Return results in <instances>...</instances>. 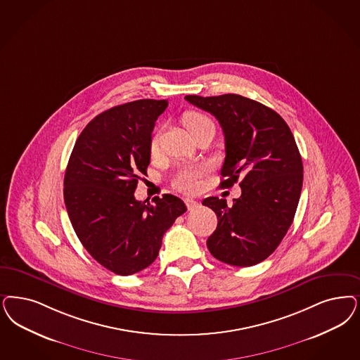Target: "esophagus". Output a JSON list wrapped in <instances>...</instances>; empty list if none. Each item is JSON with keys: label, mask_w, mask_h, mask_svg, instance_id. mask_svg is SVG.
Masks as SVG:
<instances>
[{"label": "esophagus", "mask_w": 360, "mask_h": 360, "mask_svg": "<svg viewBox=\"0 0 360 360\" xmlns=\"http://www.w3.org/2000/svg\"><path fill=\"white\" fill-rule=\"evenodd\" d=\"M185 203H186L188 210H195L199 206V203L195 199L186 198L185 199Z\"/></svg>", "instance_id": "34e87169"}]
</instances>
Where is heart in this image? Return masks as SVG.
I'll list each match as a JSON object with an SVG mask.
<instances>
[{"instance_id": "heart-1", "label": "heart", "mask_w": 360, "mask_h": 360, "mask_svg": "<svg viewBox=\"0 0 360 360\" xmlns=\"http://www.w3.org/2000/svg\"><path fill=\"white\" fill-rule=\"evenodd\" d=\"M182 122L185 124L187 131L194 136L199 129L206 124H212L210 118L199 112H187L182 117ZM160 149V134H154L150 141V151L151 154H157ZM205 174V169L202 166H186L178 170L174 176L173 185L181 191L185 193H194L199 188L200 178Z\"/></svg>"}]
</instances>
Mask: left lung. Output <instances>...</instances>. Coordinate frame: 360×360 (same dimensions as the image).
<instances>
[{"mask_svg": "<svg viewBox=\"0 0 360 360\" xmlns=\"http://www.w3.org/2000/svg\"><path fill=\"white\" fill-rule=\"evenodd\" d=\"M222 126L226 158L222 187L238 179L242 194L227 206L209 197L202 205L217 214L207 239L214 258L238 267L264 261L279 246L294 221L303 185V163L294 136L273 109L238 94L186 96Z\"/></svg>", "mask_w": 360, "mask_h": 360, "instance_id": "8db88e82", "label": "left lung"}]
</instances>
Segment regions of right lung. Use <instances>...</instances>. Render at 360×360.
Here are the masks:
<instances>
[{"label": "right lung", "instance_id": "right-lung-1", "mask_svg": "<svg viewBox=\"0 0 360 360\" xmlns=\"http://www.w3.org/2000/svg\"><path fill=\"white\" fill-rule=\"evenodd\" d=\"M166 99H138L101 112L77 138L63 179V199L75 234L101 266L118 275L146 269L163 234L186 211L165 194L134 198L150 163V141Z\"/></svg>", "mask_w": 360, "mask_h": 360}]
</instances>
